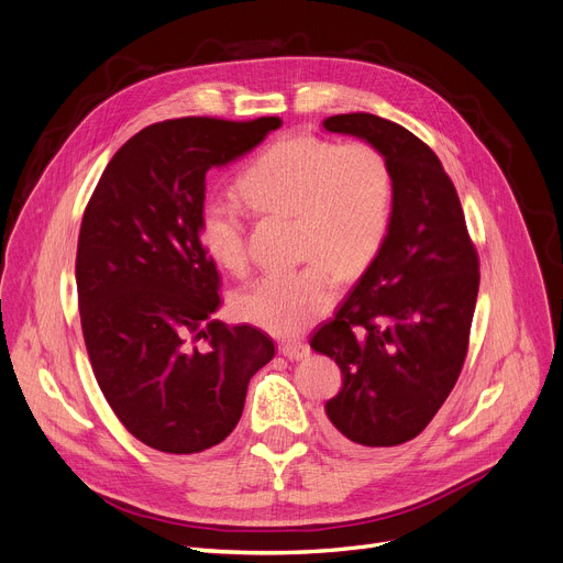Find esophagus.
<instances>
[{
  "instance_id": "esophagus-1",
  "label": "esophagus",
  "mask_w": 563,
  "mask_h": 563,
  "mask_svg": "<svg viewBox=\"0 0 563 563\" xmlns=\"http://www.w3.org/2000/svg\"><path fill=\"white\" fill-rule=\"evenodd\" d=\"M283 354L289 362H300V360H305V356H310V347L300 341H287L283 345Z\"/></svg>"
}]
</instances>
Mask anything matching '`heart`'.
Returning <instances> with one entry per match:
<instances>
[{
	"mask_svg": "<svg viewBox=\"0 0 563 563\" xmlns=\"http://www.w3.org/2000/svg\"><path fill=\"white\" fill-rule=\"evenodd\" d=\"M238 188L249 209L291 216L296 253L311 258L238 289L233 312L278 336L300 334L334 308L341 276L362 274L379 253L395 207L390 164L368 141L298 134L265 147ZM197 231L216 265L244 269L246 227L233 199H203Z\"/></svg>",
	"mask_w": 563,
	"mask_h": 563,
	"instance_id": "heart-1",
	"label": "heart"
}]
</instances>
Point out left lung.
<instances>
[{"label":"left lung","instance_id":"8db88e82","mask_svg":"<svg viewBox=\"0 0 563 563\" xmlns=\"http://www.w3.org/2000/svg\"><path fill=\"white\" fill-rule=\"evenodd\" d=\"M323 128L377 145L395 181L379 253L310 341L343 375L325 416L341 442L397 446L427 429L463 371L478 251L455 186L422 139L366 112L330 117Z\"/></svg>","mask_w":563,"mask_h":563}]
</instances>
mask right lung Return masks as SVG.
Here are the masks:
<instances>
[{"instance_id": "right-lung-1", "label": "right lung", "mask_w": 563, "mask_h": 563, "mask_svg": "<svg viewBox=\"0 0 563 563\" xmlns=\"http://www.w3.org/2000/svg\"><path fill=\"white\" fill-rule=\"evenodd\" d=\"M280 125L278 117L147 125L89 197L76 285L91 371L121 424L157 451L220 444L242 416L249 379L274 360L258 328L211 321L222 280L197 218L207 173Z\"/></svg>"}]
</instances>
